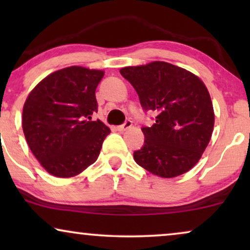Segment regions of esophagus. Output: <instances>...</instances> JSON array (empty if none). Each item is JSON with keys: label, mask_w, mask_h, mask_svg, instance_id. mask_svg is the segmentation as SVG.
<instances>
[{"label": "esophagus", "mask_w": 250, "mask_h": 250, "mask_svg": "<svg viewBox=\"0 0 250 250\" xmlns=\"http://www.w3.org/2000/svg\"><path fill=\"white\" fill-rule=\"evenodd\" d=\"M132 125H133V123L131 121H126L125 124H123L121 126H117V129H118V131H121V132H124V131H126V129L131 128Z\"/></svg>", "instance_id": "1"}]
</instances>
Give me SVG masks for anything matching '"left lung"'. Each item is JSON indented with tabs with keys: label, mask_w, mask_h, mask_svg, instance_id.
<instances>
[{
	"label": "left lung",
	"mask_w": 250,
	"mask_h": 250,
	"mask_svg": "<svg viewBox=\"0 0 250 250\" xmlns=\"http://www.w3.org/2000/svg\"><path fill=\"white\" fill-rule=\"evenodd\" d=\"M119 71L135 88L143 109L158 114L151 127L142 128L145 146L133 155L136 164L164 179L189 172L214 129V108L206 85L197 75L165 61Z\"/></svg>",
	"instance_id": "8db88e82"
}]
</instances>
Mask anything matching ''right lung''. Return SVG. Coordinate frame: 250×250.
<instances>
[{
    "mask_svg": "<svg viewBox=\"0 0 250 250\" xmlns=\"http://www.w3.org/2000/svg\"><path fill=\"white\" fill-rule=\"evenodd\" d=\"M104 71L71 66L43 78L30 91L22 109L26 141L51 175L73 177L91 166L110 128L100 119L95 90Z\"/></svg>",
    "mask_w": 250,
    "mask_h": 250,
    "instance_id": "obj_1",
    "label": "right lung"
}]
</instances>
